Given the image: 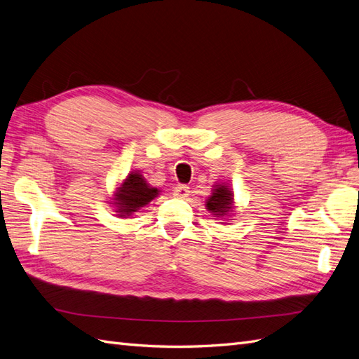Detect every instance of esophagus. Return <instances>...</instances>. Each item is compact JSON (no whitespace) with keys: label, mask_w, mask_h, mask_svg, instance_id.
<instances>
[{"label":"esophagus","mask_w":359,"mask_h":359,"mask_svg":"<svg viewBox=\"0 0 359 359\" xmlns=\"http://www.w3.org/2000/svg\"><path fill=\"white\" fill-rule=\"evenodd\" d=\"M175 196H178V198H187L189 196V193H190V190H189V187L187 186H184V184H181V186H178V187H175Z\"/></svg>","instance_id":"34e87169"}]
</instances>
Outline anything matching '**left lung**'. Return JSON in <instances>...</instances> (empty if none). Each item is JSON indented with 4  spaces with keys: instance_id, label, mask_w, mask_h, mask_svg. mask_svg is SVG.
Wrapping results in <instances>:
<instances>
[{
    "instance_id": "1",
    "label": "left lung",
    "mask_w": 359,
    "mask_h": 359,
    "mask_svg": "<svg viewBox=\"0 0 359 359\" xmlns=\"http://www.w3.org/2000/svg\"><path fill=\"white\" fill-rule=\"evenodd\" d=\"M232 205H234V195H232L226 184H217V186H215L211 196L205 201L207 210L216 217L228 216V212L232 211Z\"/></svg>"
}]
</instances>
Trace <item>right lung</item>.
Segmentation results:
<instances>
[{"mask_svg":"<svg viewBox=\"0 0 359 359\" xmlns=\"http://www.w3.org/2000/svg\"><path fill=\"white\" fill-rule=\"evenodd\" d=\"M158 195L160 190L157 187H151L143 175H140V172L133 170L116 190L113 205H116V212H119V217H127L142 207H147Z\"/></svg>","mask_w":359,"mask_h":359,"instance_id":"right-lung-1","label":"right lung"}]
</instances>
